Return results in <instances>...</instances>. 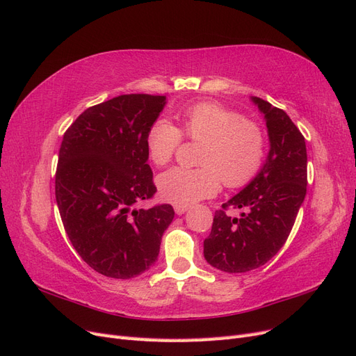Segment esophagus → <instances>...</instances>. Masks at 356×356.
Instances as JSON below:
<instances>
[{"label":"esophagus","mask_w":356,"mask_h":356,"mask_svg":"<svg viewBox=\"0 0 356 356\" xmlns=\"http://www.w3.org/2000/svg\"><path fill=\"white\" fill-rule=\"evenodd\" d=\"M188 211V207H184V204H175V213L182 215Z\"/></svg>","instance_id":"34e87169"}]
</instances>
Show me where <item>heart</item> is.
Listing matches in <instances>:
<instances>
[{
  "label": "heart",
  "mask_w": 356,
  "mask_h": 356,
  "mask_svg": "<svg viewBox=\"0 0 356 356\" xmlns=\"http://www.w3.org/2000/svg\"><path fill=\"white\" fill-rule=\"evenodd\" d=\"M182 134L203 143L200 169L172 168L157 178L160 196L188 207L218 193L221 181L229 188L251 182L263 168L266 138L260 127L232 110L213 102H199L181 114ZM182 135L177 126L159 118L148 129L147 152L157 166L174 157Z\"/></svg>",
  "instance_id": "heart-1"
}]
</instances>
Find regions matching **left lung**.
<instances>
[{
    "mask_svg": "<svg viewBox=\"0 0 356 356\" xmlns=\"http://www.w3.org/2000/svg\"><path fill=\"white\" fill-rule=\"evenodd\" d=\"M264 115L268 143L267 159L257 177L224 209H242L239 218L215 212L203 255L225 273H245L261 267L277 254L293 230L307 186L305 136L284 110L252 96Z\"/></svg>",
    "mask_w": 356,
    "mask_h": 356,
    "instance_id": "left-lung-1",
    "label": "left lung"
}]
</instances>
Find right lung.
<instances>
[{"label":"right lung","mask_w":356,"mask_h":356,"mask_svg":"<svg viewBox=\"0 0 356 356\" xmlns=\"http://www.w3.org/2000/svg\"><path fill=\"white\" fill-rule=\"evenodd\" d=\"M166 96L120 95L81 113L63 135L55 179L63 227L93 270L131 279L152 267L175 217L170 204L136 207L154 196L147 134Z\"/></svg>","instance_id":"1"}]
</instances>
